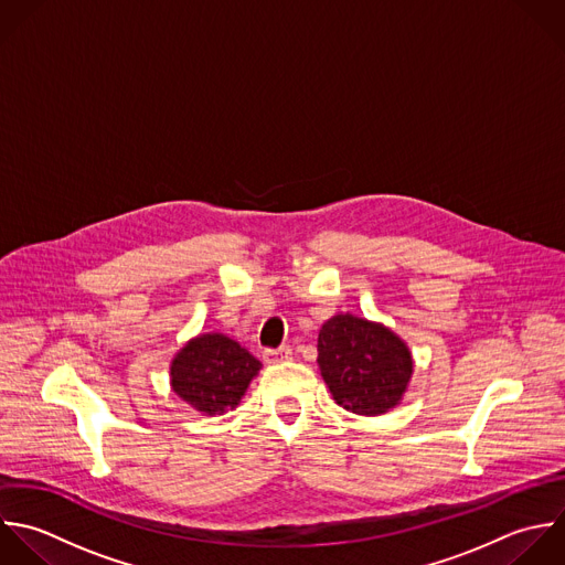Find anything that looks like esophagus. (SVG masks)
Here are the masks:
<instances>
[{"instance_id": "1", "label": "esophagus", "mask_w": 565, "mask_h": 565, "mask_svg": "<svg viewBox=\"0 0 565 565\" xmlns=\"http://www.w3.org/2000/svg\"><path fill=\"white\" fill-rule=\"evenodd\" d=\"M264 361L266 363H281V361H288L292 356V350L288 345H281V348H266L264 350Z\"/></svg>"}]
</instances>
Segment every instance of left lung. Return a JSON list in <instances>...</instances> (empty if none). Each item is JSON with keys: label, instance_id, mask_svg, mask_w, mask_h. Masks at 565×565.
Returning a JSON list of instances; mask_svg holds the SVG:
<instances>
[{"label": "left lung", "instance_id": "8db88e82", "mask_svg": "<svg viewBox=\"0 0 565 565\" xmlns=\"http://www.w3.org/2000/svg\"><path fill=\"white\" fill-rule=\"evenodd\" d=\"M317 350L321 376L343 409L379 416L403 401L414 359L407 343L383 323L337 315L321 326Z\"/></svg>", "mask_w": 565, "mask_h": 565}]
</instances>
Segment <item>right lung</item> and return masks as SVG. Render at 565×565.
I'll return each instance as SVG.
<instances>
[{
	"label": "right lung",
	"instance_id": "1",
	"mask_svg": "<svg viewBox=\"0 0 565 565\" xmlns=\"http://www.w3.org/2000/svg\"><path fill=\"white\" fill-rule=\"evenodd\" d=\"M262 363L237 341L209 332L191 339L171 361V390L193 409L222 416L235 409Z\"/></svg>",
	"mask_w": 565,
	"mask_h": 565
}]
</instances>
